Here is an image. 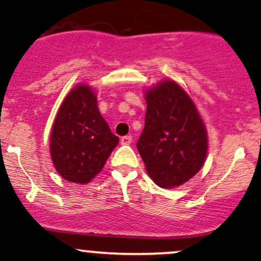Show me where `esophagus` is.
I'll list each match as a JSON object with an SVG mask.
<instances>
[{
	"label": "esophagus",
	"instance_id": "esophagus-1",
	"mask_svg": "<svg viewBox=\"0 0 261 261\" xmlns=\"http://www.w3.org/2000/svg\"><path fill=\"white\" fill-rule=\"evenodd\" d=\"M121 145H130L131 142H133V136L127 135V136H123V138H121Z\"/></svg>",
	"mask_w": 261,
	"mask_h": 261
}]
</instances>
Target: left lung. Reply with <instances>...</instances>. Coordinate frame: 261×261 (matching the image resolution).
Segmentation results:
<instances>
[{"instance_id": "1", "label": "left lung", "mask_w": 261, "mask_h": 261, "mask_svg": "<svg viewBox=\"0 0 261 261\" xmlns=\"http://www.w3.org/2000/svg\"><path fill=\"white\" fill-rule=\"evenodd\" d=\"M145 100V127L136 146L147 174L160 188L182 185L204 165V122L190 96L172 80L147 90Z\"/></svg>"}]
</instances>
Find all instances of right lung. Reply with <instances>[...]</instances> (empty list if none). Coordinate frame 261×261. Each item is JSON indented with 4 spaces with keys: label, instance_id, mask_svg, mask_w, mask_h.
Instances as JSON below:
<instances>
[{
    "label": "right lung",
    "instance_id": "obj_1",
    "mask_svg": "<svg viewBox=\"0 0 261 261\" xmlns=\"http://www.w3.org/2000/svg\"><path fill=\"white\" fill-rule=\"evenodd\" d=\"M119 138L101 116L95 92L79 85L65 97L52 126L50 152L65 180L90 182L102 170Z\"/></svg>",
    "mask_w": 261,
    "mask_h": 261
}]
</instances>
